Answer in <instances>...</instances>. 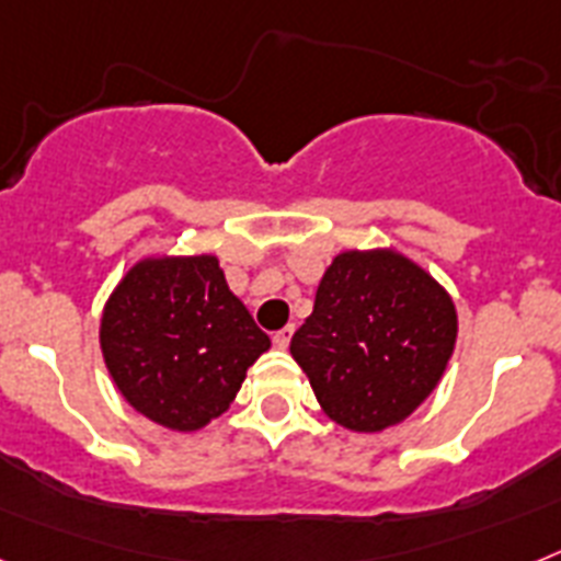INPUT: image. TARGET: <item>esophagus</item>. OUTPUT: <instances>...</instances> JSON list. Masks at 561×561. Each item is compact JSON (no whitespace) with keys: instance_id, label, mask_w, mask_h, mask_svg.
<instances>
[{"instance_id":"34e87169","label":"esophagus","mask_w":561,"mask_h":561,"mask_svg":"<svg viewBox=\"0 0 561 561\" xmlns=\"http://www.w3.org/2000/svg\"><path fill=\"white\" fill-rule=\"evenodd\" d=\"M290 336H294V324H288V328H282V331L273 333V345L279 347V351H285V347L290 345Z\"/></svg>"}]
</instances>
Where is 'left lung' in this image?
Returning a JSON list of instances; mask_svg holds the SVG:
<instances>
[{
    "instance_id": "obj_1",
    "label": "left lung",
    "mask_w": 561,
    "mask_h": 561,
    "mask_svg": "<svg viewBox=\"0 0 561 561\" xmlns=\"http://www.w3.org/2000/svg\"><path fill=\"white\" fill-rule=\"evenodd\" d=\"M454 345L448 290L413 259L376 248L333 259L290 353L336 425L379 433L431 397Z\"/></svg>"
}]
</instances>
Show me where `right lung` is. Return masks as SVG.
Instances as JSON below:
<instances>
[{
  "mask_svg": "<svg viewBox=\"0 0 561 561\" xmlns=\"http://www.w3.org/2000/svg\"><path fill=\"white\" fill-rule=\"evenodd\" d=\"M99 345L125 402L168 431H199L237 399L271 347L219 259L145 256L113 288Z\"/></svg>",
  "mask_w": 561,
  "mask_h": 561,
  "instance_id": "obj_1",
  "label": "right lung"
}]
</instances>
